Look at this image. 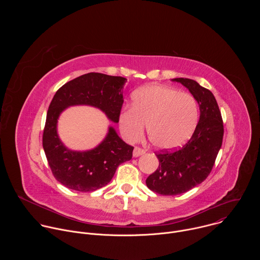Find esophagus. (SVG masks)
Here are the masks:
<instances>
[{"label":"esophagus","mask_w":260,"mask_h":260,"mask_svg":"<svg viewBox=\"0 0 260 260\" xmlns=\"http://www.w3.org/2000/svg\"><path fill=\"white\" fill-rule=\"evenodd\" d=\"M144 153H145V150L142 149V148H140V147H135L134 152H133V154H134L135 157H138V156H140V155H142V154H144Z\"/></svg>","instance_id":"34e87169"}]
</instances>
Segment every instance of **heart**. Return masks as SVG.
I'll use <instances>...</instances> for the list:
<instances>
[{
    "mask_svg": "<svg viewBox=\"0 0 260 260\" xmlns=\"http://www.w3.org/2000/svg\"><path fill=\"white\" fill-rule=\"evenodd\" d=\"M199 120L197 100L166 85H149L133 93V107L119 114V127L129 142L139 141L147 123L148 137L160 149H174L193 134Z\"/></svg>",
    "mask_w": 260,
    "mask_h": 260,
    "instance_id": "obj_1",
    "label": "heart"
}]
</instances>
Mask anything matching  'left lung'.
I'll return each mask as SVG.
<instances>
[{
    "label": "left lung",
    "instance_id": "8db88e82",
    "mask_svg": "<svg viewBox=\"0 0 260 260\" xmlns=\"http://www.w3.org/2000/svg\"><path fill=\"white\" fill-rule=\"evenodd\" d=\"M187 87L200 106V120L189 141L176 150L156 152L159 166L146 179L147 187L162 196H177L210 175L223 140V121L213 93L188 78H175Z\"/></svg>",
    "mask_w": 260,
    "mask_h": 260
}]
</instances>
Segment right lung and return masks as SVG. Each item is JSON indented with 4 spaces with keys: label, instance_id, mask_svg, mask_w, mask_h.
<instances>
[{
    "label": "right lung",
    "instance_id": "1",
    "mask_svg": "<svg viewBox=\"0 0 260 260\" xmlns=\"http://www.w3.org/2000/svg\"><path fill=\"white\" fill-rule=\"evenodd\" d=\"M125 81L120 76L92 72L67 82L55 92L47 111L42 143L52 175L63 186L94 191L111 181L120 164L132 159L134 147L123 142L113 127L98 147L85 152L67 149L56 133L59 114L74 105L96 107L110 120L118 122Z\"/></svg>",
    "mask_w": 260,
    "mask_h": 260
}]
</instances>
